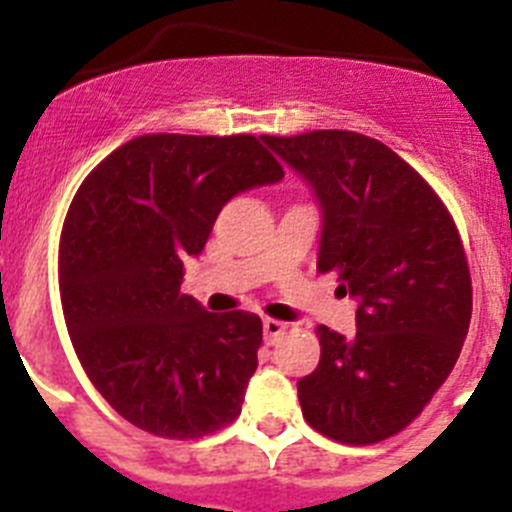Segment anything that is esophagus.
I'll list each match as a JSON object with an SVG mask.
<instances>
[{
	"label": "esophagus",
	"instance_id": "obj_1",
	"mask_svg": "<svg viewBox=\"0 0 512 512\" xmlns=\"http://www.w3.org/2000/svg\"><path fill=\"white\" fill-rule=\"evenodd\" d=\"M284 330H287V323H282V320H274V318H266L264 320V341L277 343L279 338L284 336Z\"/></svg>",
	"mask_w": 512,
	"mask_h": 512
}]
</instances>
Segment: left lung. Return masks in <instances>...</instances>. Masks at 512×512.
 <instances>
[{
	"label": "left lung",
	"instance_id": "8db88e82",
	"mask_svg": "<svg viewBox=\"0 0 512 512\" xmlns=\"http://www.w3.org/2000/svg\"><path fill=\"white\" fill-rule=\"evenodd\" d=\"M264 143L320 207L318 269L356 300V336L318 325L320 361L297 382L323 436L366 446L400 433L446 382L472 318V279L449 210L392 148L348 130Z\"/></svg>",
	"mask_w": 512,
	"mask_h": 512
}]
</instances>
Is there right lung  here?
<instances>
[{
	"label": "right lung",
	"instance_id": "1",
	"mask_svg": "<svg viewBox=\"0 0 512 512\" xmlns=\"http://www.w3.org/2000/svg\"><path fill=\"white\" fill-rule=\"evenodd\" d=\"M264 135H140L84 179L58 248L71 343L99 395L153 436L200 438L233 423L259 366L261 320L182 295L235 194L277 184Z\"/></svg>",
	"mask_w": 512,
	"mask_h": 512
}]
</instances>
